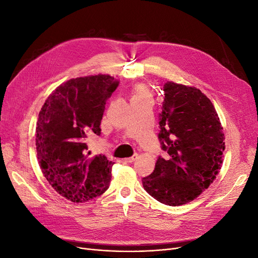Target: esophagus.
I'll use <instances>...</instances> for the list:
<instances>
[{"label":"esophagus","mask_w":258,"mask_h":258,"mask_svg":"<svg viewBox=\"0 0 258 258\" xmlns=\"http://www.w3.org/2000/svg\"><path fill=\"white\" fill-rule=\"evenodd\" d=\"M137 158H138V155L135 154V155L132 156V157H128V158H124V159H123V161L127 162V163H132V162H134V161H136Z\"/></svg>","instance_id":"obj_1"}]
</instances>
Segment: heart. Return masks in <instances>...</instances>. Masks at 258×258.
<instances>
[{
    "instance_id": "heart-1",
    "label": "heart",
    "mask_w": 258,
    "mask_h": 258,
    "mask_svg": "<svg viewBox=\"0 0 258 258\" xmlns=\"http://www.w3.org/2000/svg\"><path fill=\"white\" fill-rule=\"evenodd\" d=\"M132 101L135 100H152V92L148 84L138 83L132 89Z\"/></svg>"
}]
</instances>
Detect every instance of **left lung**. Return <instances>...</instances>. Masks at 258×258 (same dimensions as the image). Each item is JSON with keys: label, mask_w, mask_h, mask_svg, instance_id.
I'll return each instance as SVG.
<instances>
[{"label": "left lung", "mask_w": 258, "mask_h": 258, "mask_svg": "<svg viewBox=\"0 0 258 258\" xmlns=\"http://www.w3.org/2000/svg\"><path fill=\"white\" fill-rule=\"evenodd\" d=\"M159 139L167 158L142 179L145 191L166 206H182L215 180L225 152V134L211 100L194 86L167 81Z\"/></svg>", "instance_id": "8db88e82"}]
</instances>
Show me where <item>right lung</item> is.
<instances>
[{
	"mask_svg": "<svg viewBox=\"0 0 258 258\" xmlns=\"http://www.w3.org/2000/svg\"><path fill=\"white\" fill-rule=\"evenodd\" d=\"M119 85L109 75L74 78L59 85L43 104L36 127L42 173L55 192L73 203H85L109 186L114 162L91 157L86 138L101 134L106 100Z\"/></svg>",
	"mask_w": 258,
	"mask_h": 258,
	"instance_id": "right-lung-1",
	"label": "right lung"
}]
</instances>
